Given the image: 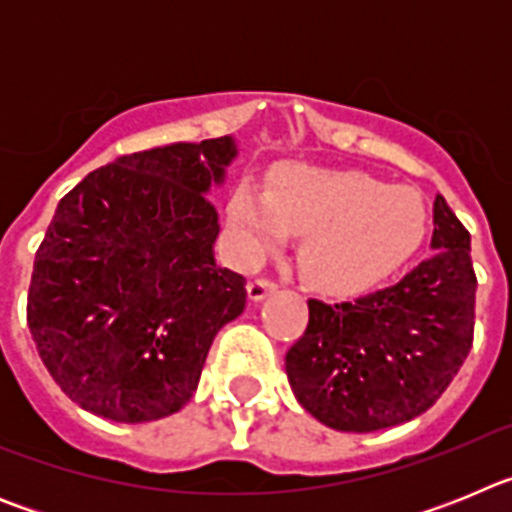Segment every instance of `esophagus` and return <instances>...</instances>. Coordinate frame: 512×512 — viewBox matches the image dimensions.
Returning <instances> with one entry per match:
<instances>
[{"mask_svg":"<svg viewBox=\"0 0 512 512\" xmlns=\"http://www.w3.org/2000/svg\"><path fill=\"white\" fill-rule=\"evenodd\" d=\"M274 292H277V284L269 282V279H253V282H248V300L251 302L266 300Z\"/></svg>","mask_w":512,"mask_h":512,"instance_id":"34e87169","label":"esophagus"}]
</instances>
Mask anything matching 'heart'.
I'll return each instance as SVG.
<instances>
[{
    "label": "heart",
    "mask_w": 512,
    "mask_h": 512,
    "mask_svg": "<svg viewBox=\"0 0 512 512\" xmlns=\"http://www.w3.org/2000/svg\"><path fill=\"white\" fill-rule=\"evenodd\" d=\"M228 220L248 259L302 233L297 264L305 282L328 297H356L413 259L431 215L415 187H387L356 169L284 164L266 192L251 182L235 187Z\"/></svg>",
    "instance_id": "b5f03b06"
}]
</instances>
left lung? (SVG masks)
<instances>
[{"mask_svg":"<svg viewBox=\"0 0 512 512\" xmlns=\"http://www.w3.org/2000/svg\"><path fill=\"white\" fill-rule=\"evenodd\" d=\"M469 230L441 194L431 256L395 287L356 302L310 300V323L287 351L297 402L328 428L372 433L408 423L443 395L474 336Z\"/></svg>","mask_w":512,"mask_h":512,"instance_id":"1","label":"left lung"}]
</instances>
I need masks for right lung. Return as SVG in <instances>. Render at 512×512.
<instances>
[{"label":"right lung","instance_id":"obj_1","mask_svg":"<svg viewBox=\"0 0 512 512\" xmlns=\"http://www.w3.org/2000/svg\"><path fill=\"white\" fill-rule=\"evenodd\" d=\"M238 156L233 135L115 158L56 207L35 253L27 325L79 408L148 423L192 400L246 279L215 261L207 200Z\"/></svg>","mask_w":512,"mask_h":512}]
</instances>
